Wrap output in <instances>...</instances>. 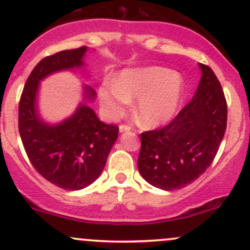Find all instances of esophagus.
<instances>
[{"label": "esophagus", "mask_w": 250, "mask_h": 250, "mask_svg": "<svg viewBox=\"0 0 250 250\" xmlns=\"http://www.w3.org/2000/svg\"><path fill=\"white\" fill-rule=\"evenodd\" d=\"M130 127H129V125H120V128H119V130H120V133H125V131H129L130 130Z\"/></svg>", "instance_id": "esophagus-1"}]
</instances>
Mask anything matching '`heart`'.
I'll use <instances>...</instances> for the list:
<instances>
[{"mask_svg": "<svg viewBox=\"0 0 250 250\" xmlns=\"http://www.w3.org/2000/svg\"><path fill=\"white\" fill-rule=\"evenodd\" d=\"M183 90V80L177 73L162 67H145L122 70L116 82H103L97 94L108 119H121L131 107V100L136 99L135 114L142 125L157 128L176 114Z\"/></svg>", "mask_w": 250, "mask_h": 250, "instance_id": "obj_1", "label": "heart"}]
</instances>
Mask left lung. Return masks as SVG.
<instances>
[{"label": "left lung", "mask_w": 250, "mask_h": 250, "mask_svg": "<svg viewBox=\"0 0 250 250\" xmlns=\"http://www.w3.org/2000/svg\"><path fill=\"white\" fill-rule=\"evenodd\" d=\"M199 87L191 101L159 130L141 134L137 168L149 185L175 190L190 185L207 170L227 128V102L219 80L199 63Z\"/></svg>", "instance_id": "1"}]
</instances>
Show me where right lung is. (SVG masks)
<instances>
[{
	"label": "right lung",
	"instance_id": "add662e5",
	"mask_svg": "<svg viewBox=\"0 0 250 250\" xmlns=\"http://www.w3.org/2000/svg\"><path fill=\"white\" fill-rule=\"evenodd\" d=\"M87 53L81 47L41 60L25 82L19 107V130L31 165L45 180L68 190L88 187L101 175L119 135L116 125L100 121L88 105L96 97L88 84L82 85L74 113L61 122H47L40 114L41 82L60 71L85 70Z\"/></svg>",
	"mask_w": 250,
	"mask_h": 250
}]
</instances>
